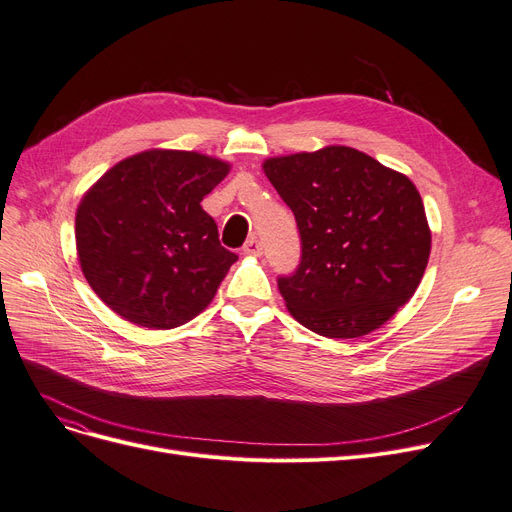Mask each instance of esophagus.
Masks as SVG:
<instances>
[{"label":"esophagus","mask_w":512,"mask_h":512,"mask_svg":"<svg viewBox=\"0 0 512 512\" xmlns=\"http://www.w3.org/2000/svg\"><path fill=\"white\" fill-rule=\"evenodd\" d=\"M242 251L247 253V255H261V253H263V247H261V242L253 236V238H249L247 242H244Z\"/></svg>","instance_id":"34e87169"}]
</instances>
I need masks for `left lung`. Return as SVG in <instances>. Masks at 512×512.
Returning a JSON list of instances; mask_svg holds the SVG:
<instances>
[{"label":"left lung","mask_w":512,"mask_h":512,"mask_svg":"<svg viewBox=\"0 0 512 512\" xmlns=\"http://www.w3.org/2000/svg\"><path fill=\"white\" fill-rule=\"evenodd\" d=\"M291 207L301 261L278 276L288 311L330 339H355L406 305L431 253L416 186L368 154L328 146L263 163Z\"/></svg>","instance_id":"1"}]
</instances>
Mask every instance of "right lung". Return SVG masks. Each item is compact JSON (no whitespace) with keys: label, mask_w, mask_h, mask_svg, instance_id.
Wrapping results in <instances>:
<instances>
[{"label":"right lung","mask_w":512,"mask_h":512,"mask_svg":"<svg viewBox=\"0 0 512 512\" xmlns=\"http://www.w3.org/2000/svg\"><path fill=\"white\" fill-rule=\"evenodd\" d=\"M228 169L198 152L148 150L83 196L75 219L81 270L115 314L167 330L211 303L238 255L221 247L201 201Z\"/></svg>","instance_id":"1"}]
</instances>
